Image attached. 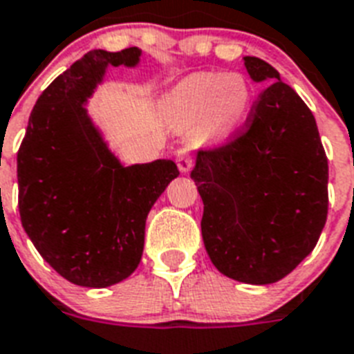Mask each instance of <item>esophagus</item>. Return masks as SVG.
<instances>
[{"label": "esophagus", "mask_w": 354, "mask_h": 354, "mask_svg": "<svg viewBox=\"0 0 354 354\" xmlns=\"http://www.w3.org/2000/svg\"><path fill=\"white\" fill-rule=\"evenodd\" d=\"M177 166L183 174H188L194 166V157H192V151L188 148H180L177 151Z\"/></svg>", "instance_id": "1"}]
</instances>
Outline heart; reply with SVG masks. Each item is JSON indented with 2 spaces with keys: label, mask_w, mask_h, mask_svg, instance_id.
<instances>
[{
  "label": "heart",
  "mask_w": 354,
  "mask_h": 354,
  "mask_svg": "<svg viewBox=\"0 0 354 354\" xmlns=\"http://www.w3.org/2000/svg\"><path fill=\"white\" fill-rule=\"evenodd\" d=\"M252 89L239 73H194L169 89L164 111L177 126H199L208 138H228L243 128Z\"/></svg>",
  "instance_id": "obj_1"
}]
</instances>
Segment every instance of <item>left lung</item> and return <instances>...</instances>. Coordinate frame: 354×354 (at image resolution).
Wrapping results in <instances>:
<instances>
[{
    "label": "left lung",
    "mask_w": 354,
    "mask_h": 354,
    "mask_svg": "<svg viewBox=\"0 0 354 354\" xmlns=\"http://www.w3.org/2000/svg\"><path fill=\"white\" fill-rule=\"evenodd\" d=\"M254 82L268 84L243 131L199 149L190 177L205 212L203 241L228 278L268 285L313 252L327 221L329 164L313 113L279 73L245 56Z\"/></svg>",
    "instance_id": "obj_1"
}]
</instances>
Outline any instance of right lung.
<instances>
[{
  "instance_id": "obj_1",
  "label": "right lung",
  "mask_w": 354,
  "mask_h": 354,
  "mask_svg": "<svg viewBox=\"0 0 354 354\" xmlns=\"http://www.w3.org/2000/svg\"><path fill=\"white\" fill-rule=\"evenodd\" d=\"M142 50H89L39 95L18 149L21 225L41 257L80 287L102 289L138 267L151 206L179 175L174 160L122 166L86 102L107 65L133 67Z\"/></svg>"
}]
</instances>
